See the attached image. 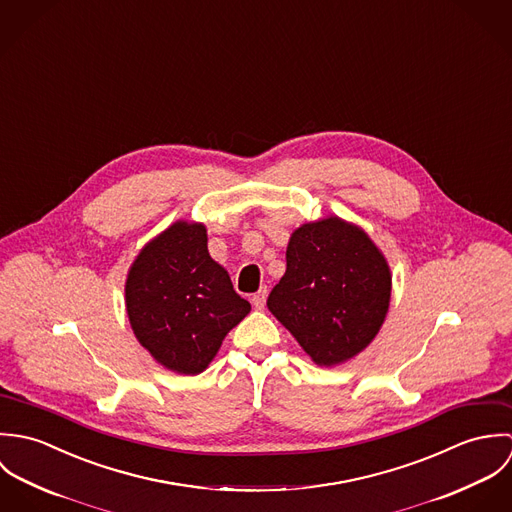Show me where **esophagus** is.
<instances>
[{
  "instance_id": "34e87169",
  "label": "esophagus",
  "mask_w": 512,
  "mask_h": 512,
  "mask_svg": "<svg viewBox=\"0 0 512 512\" xmlns=\"http://www.w3.org/2000/svg\"><path fill=\"white\" fill-rule=\"evenodd\" d=\"M266 297H268V290H266V288H260L258 292L252 295V305H254L256 309H264V305H266Z\"/></svg>"
}]
</instances>
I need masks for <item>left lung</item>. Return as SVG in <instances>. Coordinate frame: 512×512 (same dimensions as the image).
I'll list each match as a JSON object with an SVG mask.
<instances>
[{"mask_svg":"<svg viewBox=\"0 0 512 512\" xmlns=\"http://www.w3.org/2000/svg\"><path fill=\"white\" fill-rule=\"evenodd\" d=\"M390 290L388 262L365 230L327 217L293 230L268 309L315 365L335 366L378 335Z\"/></svg>","mask_w":512,"mask_h":512,"instance_id":"left-lung-1","label":"left lung"}]
</instances>
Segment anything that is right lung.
Instances as JSON below:
<instances>
[{
  "label": "right lung",
  "instance_id": "right-lung-1",
  "mask_svg": "<svg viewBox=\"0 0 512 512\" xmlns=\"http://www.w3.org/2000/svg\"><path fill=\"white\" fill-rule=\"evenodd\" d=\"M126 311L140 345L165 368L199 374L250 303L207 248L201 222L177 220L149 240L126 280Z\"/></svg>",
  "mask_w": 512,
  "mask_h": 512
}]
</instances>
